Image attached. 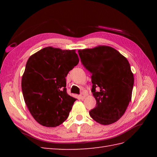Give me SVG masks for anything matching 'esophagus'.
<instances>
[{
	"mask_svg": "<svg viewBox=\"0 0 157 157\" xmlns=\"http://www.w3.org/2000/svg\"><path fill=\"white\" fill-rule=\"evenodd\" d=\"M86 94H84V93H82V94L79 96V98H80L81 100H84L85 98H86Z\"/></svg>",
	"mask_w": 157,
	"mask_h": 157,
	"instance_id": "esophagus-1",
	"label": "esophagus"
}]
</instances>
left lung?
Returning <instances> with one entry per match:
<instances>
[{
  "label": "left lung",
  "instance_id": "1",
  "mask_svg": "<svg viewBox=\"0 0 157 157\" xmlns=\"http://www.w3.org/2000/svg\"><path fill=\"white\" fill-rule=\"evenodd\" d=\"M81 61L92 73V92L96 106L89 112L102 125L117 121L132 100L134 78L129 61L108 46L78 51Z\"/></svg>",
  "mask_w": 157,
  "mask_h": 157
}]
</instances>
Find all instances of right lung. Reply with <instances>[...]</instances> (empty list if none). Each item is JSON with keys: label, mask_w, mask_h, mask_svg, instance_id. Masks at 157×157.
Returning <instances> with one entry per match:
<instances>
[{"label": "right lung", "mask_w": 157, "mask_h": 157, "mask_svg": "<svg viewBox=\"0 0 157 157\" xmlns=\"http://www.w3.org/2000/svg\"><path fill=\"white\" fill-rule=\"evenodd\" d=\"M78 63L75 50L52 46L29 56L21 89L29 113L40 125L54 128L67 119L76 98L67 93L65 78Z\"/></svg>", "instance_id": "1"}]
</instances>
